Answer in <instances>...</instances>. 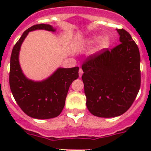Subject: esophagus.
<instances>
[{"mask_svg":"<svg viewBox=\"0 0 151 151\" xmlns=\"http://www.w3.org/2000/svg\"><path fill=\"white\" fill-rule=\"evenodd\" d=\"M82 74H83V71H82V69H81V68H80L79 71H78V75H79V77L82 76Z\"/></svg>","mask_w":151,"mask_h":151,"instance_id":"34e87169","label":"esophagus"}]
</instances>
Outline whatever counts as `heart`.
<instances>
[{"label":"heart","instance_id":"b5f03b06","mask_svg":"<svg viewBox=\"0 0 151 151\" xmlns=\"http://www.w3.org/2000/svg\"><path fill=\"white\" fill-rule=\"evenodd\" d=\"M101 37L100 36H94V37H91V38H88V39L85 40L82 43V47H88L91 46V45H94L96 42L99 41ZM110 44V40L108 37H104L101 40V43H100V47L101 48H105V47H108V46Z\"/></svg>","mask_w":151,"mask_h":151}]
</instances>
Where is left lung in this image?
Instances as JSON below:
<instances>
[{
    "label": "left lung",
    "mask_w": 151,
    "mask_h": 151,
    "mask_svg": "<svg viewBox=\"0 0 151 151\" xmlns=\"http://www.w3.org/2000/svg\"><path fill=\"white\" fill-rule=\"evenodd\" d=\"M120 45L91 55L82 66L86 106L98 117L119 116L132 105L141 86L139 50L125 29Z\"/></svg>",
    "instance_id": "obj_1"
}]
</instances>
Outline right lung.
<instances>
[{
	"label": "right lung",
	"mask_w": 151,
	"mask_h": 151,
	"mask_svg": "<svg viewBox=\"0 0 151 151\" xmlns=\"http://www.w3.org/2000/svg\"><path fill=\"white\" fill-rule=\"evenodd\" d=\"M37 29L56 31L49 24H37L24 32L12 50L9 82L13 97L22 111L32 118L47 119L58 116L61 113L69 86L78 78L79 68H59L42 82L28 79L20 68L19 54L21 45L29 32Z\"/></svg>",
	"instance_id": "obj_1"
}]
</instances>
